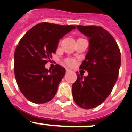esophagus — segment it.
<instances>
[{
	"label": "esophagus",
	"instance_id": "obj_1",
	"mask_svg": "<svg viewBox=\"0 0 132 132\" xmlns=\"http://www.w3.org/2000/svg\"><path fill=\"white\" fill-rule=\"evenodd\" d=\"M66 72H71V70H70L69 68H66Z\"/></svg>",
	"mask_w": 132,
	"mask_h": 132
}]
</instances>
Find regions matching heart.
<instances>
[{
    "instance_id": "b5f03b06",
    "label": "heart",
    "mask_w": 132,
    "mask_h": 132,
    "mask_svg": "<svg viewBox=\"0 0 132 132\" xmlns=\"http://www.w3.org/2000/svg\"><path fill=\"white\" fill-rule=\"evenodd\" d=\"M67 63H68V64H70V65H72V64H73V62H72V61H71V60H68V61H67Z\"/></svg>"
}]
</instances>
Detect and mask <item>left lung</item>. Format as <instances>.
<instances>
[{
	"label": "left lung",
	"instance_id": "8db88e82",
	"mask_svg": "<svg viewBox=\"0 0 132 132\" xmlns=\"http://www.w3.org/2000/svg\"><path fill=\"white\" fill-rule=\"evenodd\" d=\"M77 27L89 40L86 60L79 67L86 70L88 75L77 74V79L72 86V96L81 108H94L105 100L117 82L121 53L114 38L101 27L77 25Z\"/></svg>",
	"mask_w": 132,
	"mask_h": 132
}]
</instances>
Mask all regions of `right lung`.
<instances>
[{"label": "right lung", "instance_id": "right-lung-1", "mask_svg": "<svg viewBox=\"0 0 132 132\" xmlns=\"http://www.w3.org/2000/svg\"><path fill=\"white\" fill-rule=\"evenodd\" d=\"M75 28L42 22L29 30L18 42L14 74L20 90L31 102L45 103L55 96L66 70L58 64L48 70L45 64L56 52L60 39Z\"/></svg>", "mask_w": 132, "mask_h": 132}]
</instances>
